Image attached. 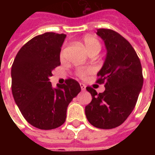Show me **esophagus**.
<instances>
[{
	"label": "esophagus",
	"mask_w": 155,
	"mask_h": 155,
	"mask_svg": "<svg viewBox=\"0 0 155 155\" xmlns=\"http://www.w3.org/2000/svg\"><path fill=\"white\" fill-rule=\"evenodd\" d=\"M80 85H81V91H85V89H86V86H85V85H84L83 83H81V84H80Z\"/></svg>",
	"instance_id": "obj_1"
}]
</instances>
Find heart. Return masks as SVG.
<instances>
[{"label":"heart","mask_w":155,"mask_h":155,"mask_svg":"<svg viewBox=\"0 0 155 155\" xmlns=\"http://www.w3.org/2000/svg\"><path fill=\"white\" fill-rule=\"evenodd\" d=\"M83 44H84V47L88 51V53L90 54L92 51H101V43L99 42L97 39L94 37V36H85L83 39ZM61 58H64V51H61ZM91 69H81L77 71V74L80 77H85L88 74L91 73Z\"/></svg>","instance_id":"b5f03b06"}]
</instances>
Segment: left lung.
Listing matches in <instances>:
<instances>
[{"label":"left lung","mask_w":155,"mask_h":155,"mask_svg":"<svg viewBox=\"0 0 155 155\" xmlns=\"http://www.w3.org/2000/svg\"><path fill=\"white\" fill-rule=\"evenodd\" d=\"M96 34L107 51L96 81L104 83L105 91L97 94L93 88H86L92 101L85 106V115L93 126L110 130L120 126L133 111L143 86L142 66L134 49L119 33L98 29Z\"/></svg>","instance_id":"8db88e82"}]
</instances>
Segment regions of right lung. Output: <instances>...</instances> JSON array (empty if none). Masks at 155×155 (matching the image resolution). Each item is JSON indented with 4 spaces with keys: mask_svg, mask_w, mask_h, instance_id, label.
Instances as JSON below:
<instances>
[{
    "mask_svg": "<svg viewBox=\"0 0 155 155\" xmlns=\"http://www.w3.org/2000/svg\"><path fill=\"white\" fill-rule=\"evenodd\" d=\"M66 35L46 32L25 44L12 67V91L15 104L26 121L40 130H52L65 121L69 104L81 91L68 79L53 88L49 78L61 64L60 54Z\"/></svg>",
    "mask_w": 155,
    "mask_h": 155,
    "instance_id": "obj_1",
    "label": "right lung"
}]
</instances>
